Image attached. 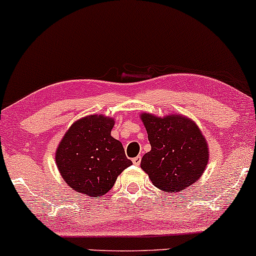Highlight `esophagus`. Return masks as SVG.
Listing matches in <instances>:
<instances>
[{"label":"esophagus","instance_id":"obj_1","mask_svg":"<svg viewBox=\"0 0 256 256\" xmlns=\"http://www.w3.org/2000/svg\"><path fill=\"white\" fill-rule=\"evenodd\" d=\"M140 160H142V156H140V155H138V156L132 158V162H134V165L137 166V165H140Z\"/></svg>","mask_w":256,"mask_h":256}]
</instances>
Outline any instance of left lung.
<instances>
[{"instance_id":"obj_1","label":"left lung","mask_w":256,"mask_h":256,"mask_svg":"<svg viewBox=\"0 0 256 256\" xmlns=\"http://www.w3.org/2000/svg\"><path fill=\"white\" fill-rule=\"evenodd\" d=\"M152 150L140 167L155 186L177 192L195 183L208 161V148L201 131L192 120L179 116L156 118L143 114Z\"/></svg>"}]
</instances>
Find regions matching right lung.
Returning <instances> with one entry per match:
<instances>
[{"instance_id":"add662e5","label":"right lung","mask_w":256,"mask_h":256,"mask_svg":"<svg viewBox=\"0 0 256 256\" xmlns=\"http://www.w3.org/2000/svg\"><path fill=\"white\" fill-rule=\"evenodd\" d=\"M114 122L90 116L74 122L56 150V165L67 184L86 196H102L132 165L122 144L110 136Z\"/></svg>"}]
</instances>
